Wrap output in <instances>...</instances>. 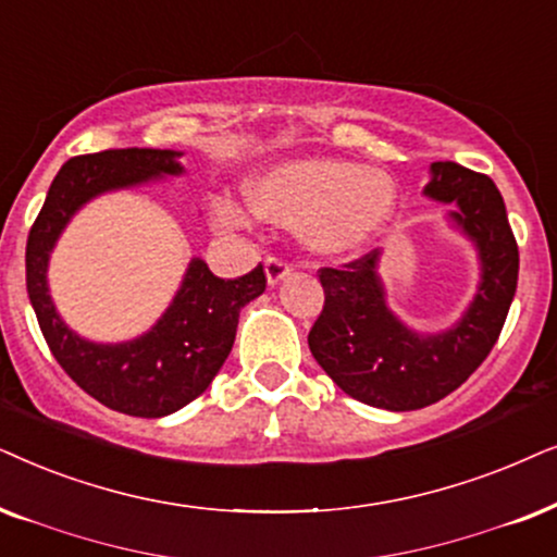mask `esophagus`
<instances>
[{
    "label": "esophagus",
    "mask_w": 557,
    "mask_h": 557,
    "mask_svg": "<svg viewBox=\"0 0 557 557\" xmlns=\"http://www.w3.org/2000/svg\"><path fill=\"white\" fill-rule=\"evenodd\" d=\"M264 274H267V285L274 287V285L283 283L287 274H290V264H287L285 259H280V257H267L264 259Z\"/></svg>",
    "instance_id": "esophagus-1"
}]
</instances>
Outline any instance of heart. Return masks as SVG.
Here are the masks:
<instances>
[{"mask_svg": "<svg viewBox=\"0 0 557 557\" xmlns=\"http://www.w3.org/2000/svg\"><path fill=\"white\" fill-rule=\"evenodd\" d=\"M249 203L259 216L277 224H300L306 247L323 257L364 251L387 232L397 216V183L376 168L302 154L262 170L247 185ZM221 228H244L247 213L221 198L213 206Z\"/></svg>", "mask_w": 557, "mask_h": 557, "instance_id": "obj_1", "label": "heart"}]
</instances>
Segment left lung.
Masks as SVG:
<instances>
[{"label": "left lung", "mask_w": 557, "mask_h": 557, "mask_svg": "<svg viewBox=\"0 0 557 557\" xmlns=\"http://www.w3.org/2000/svg\"><path fill=\"white\" fill-rule=\"evenodd\" d=\"M422 196L454 206L446 221L479 259L476 293L448 329L425 333L389 308L380 274L382 251L346 270H321L323 313L308 333L323 372L359 403L405 412L438 403L486 359L515 300L520 251L492 177L456 162H433Z\"/></svg>", "instance_id": "1"}]
</instances>
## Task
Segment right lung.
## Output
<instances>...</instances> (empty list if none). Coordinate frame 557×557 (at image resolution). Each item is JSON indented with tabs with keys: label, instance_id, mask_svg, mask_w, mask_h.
I'll list each match as a JSON object with an SVG mask.
<instances>
[{
	"label": "right lung",
	"instance_id": "add662e5",
	"mask_svg": "<svg viewBox=\"0 0 557 557\" xmlns=\"http://www.w3.org/2000/svg\"><path fill=\"white\" fill-rule=\"evenodd\" d=\"M183 152L127 147L71 158L27 236V295L55 361L65 374L111 410L135 418H165L203 395L224 367L242 308L264 293L262 264L236 280H221L201 257L185 267L175 298L143 336L101 344L78 336L58 313L48 264L71 219L103 193L132 190L185 173Z\"/></svg>",
	"mask_w": 557,
	"mask_h": 557
}]
</instances>
